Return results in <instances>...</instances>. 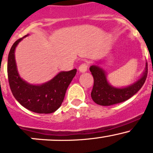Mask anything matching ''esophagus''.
Here are the masks:
<instances>
[{"mask_svg": "<svg viewBox=\"0 0 153 153\" xmlns=\"http://www.w3.org/2000/svg\"><path fill=\"white\" fill-rule=\"evenodd\" d=\"M87 68H88L87 63H84V64H82L80 65L78 69H79V71L81 72H86V70H87Z\"/></svg>", "mask_w": 153, "mask_h": 153, "instance_id": "1", "label": "esophagus"}]
</instances>
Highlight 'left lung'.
<instances>
[{
    "instance_id": "obj_1",
    "label": "left lung",
    "mask_w": 153,
    "mask_h": 153,
    "mask_svg": "<svg viewBox=\"0 0 153 153\" xmlns=\"http://www.w3.org/2000/svg\"><path fill=\"white\" fill-rule=\"evenodd\" d=\"M94 78V85L91 97L94 102L98 105L111 106L124 102L140 90L144 84L148 73L147 63L143 75L136 82L123 88H116L111 86L106 79L105 71L97 65L89 68Z\"/></svg>"
}]
</instances>
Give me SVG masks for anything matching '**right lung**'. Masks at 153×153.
<instances>
[{
	"mask_svg": "<svg viewBox=\"0 0 153 153\" xmlns=\"http://www.w3.org/2000/svg\"><path fill=\"white\" fill-rule=\"evenodd\" d=\"M28 35L17 40L9 53L7 73L11 91L15 99L29 110L41 114L52 113L61 106L77 69L60 72L50 81L41 85L27 83L20 77L15 58V48Z\"/></svg>",
	"mask_w": 153,
	"mask_h": 153,
	"instance_id": "obj_1",
	"label": "right lung"
}]
</instances>
